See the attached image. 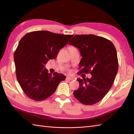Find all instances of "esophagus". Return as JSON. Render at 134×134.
<instances>
[{"label":"esophagus","instance_id":"obj_1","mask_svg":"<svg viewBox=\"0 0 134 134\" xmlns=\"http://www.w3.org/2000/svg\"><path fill=\"white\" fill-rule=\"evenodd\" d=\"M66 79L67 80H70V81H72V80H74V78H72V77H71V76H67V77H66Z\"/></svg>","mask_w":134,"mask_h":134}]
</instances>
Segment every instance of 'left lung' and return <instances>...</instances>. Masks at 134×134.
Masks as SVG:
<instances>
[{"instance_id":"left-lung-1","label":"left lung","mask_w":134,"mask_h":134,"mask_svg":"<svg viewBox=\"0 0 134 134\" xmlns=\"http://www.w3.org/2000/svg\"><path fill=\"white\" fill-rule=\"evenodd\" d=\"M69 45L76 47L82 57L78 73H90V78L77 79L79 88L74 92L81 103L93 105L101 101L112 87L119 64L114 45L108 39L94 35H75Z\"/></svg>"}]
</instances>
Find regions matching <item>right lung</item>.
<instances>
[{"instance_id": "right-lung-1", "label": "right lung", "mask_w": 134, "mask_h": 134, "mask_svg": "<svg viewBox=\"0 0 134 134\" xmlns=\"http://www.w3.org/2000/svg\"><path fill=\"white\" fill-rule=\"evenodd\" d=\"M73 35L53 33L46 30L26 34L20 40L14 55L16 79L28 97L42 101L55 92L65 76L48 73L45 64L55 59L59 51Z\"/></svg>"}]
</instances>
